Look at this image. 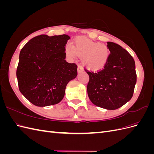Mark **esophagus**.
<instances>
[{"label": "esophagus", "mask_w": 154, "mask_h": 154, "mask_svg": "<svg viewBox=\"0 0 154 154\" xmlns=\"http://www.w3.org/2000/svg\"><path fill=\"white\" fill-rule=\"evenodd\" d=\"M83 71V69L82 67V66H80V65H79V66H78V72L80 73L81 72H82Z\"/></svg>", "instance_id": "34e87169"}]
</instances>
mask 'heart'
Wrapping results in <instances>:
<instances>
[{
	"label": "heart",
	"instance_id": "heart-1",
	"mask_svg": "<svg viewBox=\"0 0 154 154\" xmlns=\"http://www.w3.org/2000/svg\"><path fill=\"white\" fill-rule=\"evenodd\" d=\"M65 52L71 58H76V56L82 57L83 65L93 71L103 68L108 62L110 55L107 46L84 37L74 39L73 46L66 45Z\"/></svg>",
	"mask_w": 154,
	"mask_h": 154
}]
</instances>
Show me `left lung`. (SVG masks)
I'll use <instances>...</instances> for the list:
<instances>
[{
    "label": "left lung",
    "mask_w": 154,
    "mask_h": 154,
    "mask_svg": "<svg viewBox=\"0 0 154 154\" xmlns=\"http://www.w3.org/2000/svg\"><path fill=\"white\" fill-rule=\"evenodd\" d=\"M108 62L98 71L84 70L89 76L87 94L93 104L108 110H115L128 101L134 94L137 80L134 58L127 50L108 42Z\"/></svg>",
    "instance_id": "8db88e82"
}]
</instances>
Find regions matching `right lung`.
I'll return each instance as SVG.
<instances>
[{
    "mask_svg": "<svg viewBox=\"0 0 154 154\" xmlns=\"http://www.w3.org/2000/svg\"><path fill=\"white\" fill-rule=\"evenodd\" d=\"M69 39L67 35H40L21 49L16 72L18 88L33 105L58 103L68 82L76 77L77 65L65 60V46Z\"/></svg>",
    "mask_w": 154,
    "mask_h": 154,
    "instance_id": "right-lung-1",
    "label": "right lung"
}]
</instances>
